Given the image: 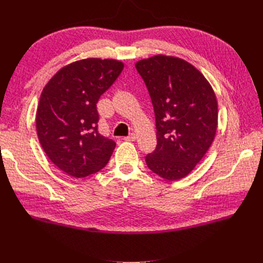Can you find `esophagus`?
Segmentation results:
<instances>
[{
    "instance_id": "obj_1",
    "label": "esophagus",
    "mask_w": 263,
    "mask_h": 263,
    "mask_svg": "<svg viewBox=\"0 0 263 263\" xmlns=\"http://www.w3.org/2000/svg\"><path fill=\"white\" fill-rule=\"evenodd\" d=\"M124 139H125L126 141H134V140H136V134L132 133V134L128 135V136H126Z\"/></svg>"
}]
</instances>
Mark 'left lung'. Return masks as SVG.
<instances>
[{
  "mask_svg": "<svg viewBox=\"0 0 263 263\" xmlns=\"http://www.w3.org/2000/svg\"><path fill=\"white\" fill-rule=\"evenodd\" d=\"M156 117L157 146L145 157L165 180L186 177L206 154L217 129V101L211 84L185 60L158 54L136 65Z\"/></svg>",
  "mask_w": 263,
  "mask_h": 263,
  "instance_id": "left-lung-1",
  "label": "left lung"
}]
</instances>
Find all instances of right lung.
Here are the masks:
<instances>
[{
	"mask_svg": "<svg viewBox=\"0 0 263 263\" xmlns=\"http://www.w3.org/2000/svg\"><path fill=\"white\" fill-rule=\"evenodd\" d=\"M124 63L100 58L63 67L46 84L36 113L39 142L60 170L85 178L107 164L116 146L99 133L97 103Z\"/></svg>",
	"mask_w": 263,
	"mask_h": 263,
	"instance_id": "1",
	"label": "right lung"
}]
</instances>
